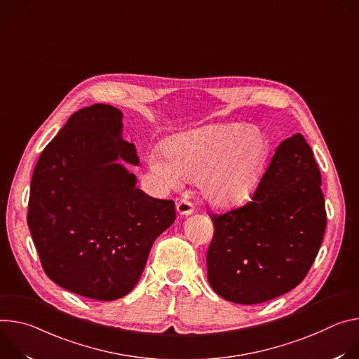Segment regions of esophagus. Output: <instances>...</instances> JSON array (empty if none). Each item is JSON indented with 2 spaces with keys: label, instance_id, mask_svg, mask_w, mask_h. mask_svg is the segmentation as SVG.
Listing matches in <instances>:
<instances>
[{
  "label": "esophagus",
  "instance_id": "1",
  "mask_svg": "<svg viewBox=\"0 0 359 359\" xmlns=\"http://www.w3.org/2000/svg\"><path fill=\"white\" fill-rule=\"evenodd\" d=\"M177 212L180 215H191L194 212V204L189 203L188 200H181L177 204Z\"/></svg>",
  "mask_w": 359,
  "mask_h": 359
}]
</instances>
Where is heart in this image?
Returning <instances> with one entry per match:
<instances>
[{
    "mask_svg": "<svg viewBox=\"0 0 359 359\" xmlns=\"http://www.w3.org/2000/svg\"><path fill=\"white\" fill-rule=\"evenodd\" d=\"M165 155L152 149L151 171L167 187L181 180L200 181L211 205L231 208L250 200L271 155V140L259 128L244 124L215 126L174 135L164 144Z\"/></svg>",
    "mask_w": 359,
    "mask_h": 359,
    "instance_id": "obj_1",
    "label": "heart"
}]
</instances>
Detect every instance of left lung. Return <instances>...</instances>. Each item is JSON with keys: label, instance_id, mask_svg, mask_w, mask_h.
I'll use <instances>...</instances> for the list:
<instances>
[{"label": "left lung", "instance_id": "8db88e82", "mask_svg": "<svg viewBox=\"0 0 359 359\" xmlns=\"http://www.w3.org/2000/svg\"><path fill=\"white\" fill-rule=\"evenodd\" d=\"M211 219L208 281L219 297L252 305L294 290L327 226L321 172L305 138L295 134L278 145L248 204Z\"/></svg>", "mask_w": 359, "mask_h": 359}]
</instances>
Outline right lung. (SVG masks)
Masks as SVG:
<instances>
[{"label": "right lung", "mask_w": 359, "mask_h": 359, "mask_svg": "<svg viewBox=\"0 0 359 359\" xmlns=\"http://www.w3.org/2000/svg\"><path fill=\"white\" fill-rule=\"evenodd\" d=\"M123 112L94 104L74 112L34 168L27 222L51 281L86 298L114 301L138 283L175 204L135 187L121 159L138 165L124 141Z\"/></svg>", "instance_id": "add662e5"}]
</instances>
